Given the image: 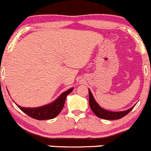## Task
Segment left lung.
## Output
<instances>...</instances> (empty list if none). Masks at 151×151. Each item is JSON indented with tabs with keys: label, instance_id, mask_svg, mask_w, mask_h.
I'll list each match as a JSON object with an SVG mask.
<instances>
[{
	"label": "left lung",
	"instance_id": "left-lung-1",
	"mask_svg": "<svg viewBox=\"0 0 151 151\" xmlns=\"http://www.w3.org/2000/svg\"><path fill=\"white\" fill-rule=\"evenodd\" d=\"M89 104L90 106V108L92 111L95 113V115L97 117H100L101 119H104V120H118V119L122 118L126 114H128L131 110L134 109L135 105L130 108L129 109L126 110V111H111L106 110L103 109L102 107L98 105V103L94 98L93 95H92V92L89 89Z\"/></svg>",
	"mask_w": 151,
	"mask_h": 151
}]
</instances>
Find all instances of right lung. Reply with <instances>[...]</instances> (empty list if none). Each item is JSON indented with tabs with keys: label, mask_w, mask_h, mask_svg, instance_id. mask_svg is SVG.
Here are the masks:
<instances>
[{
	"label": "right lung",
	"mask_w": 151,
	"mask_h": 151,
	"mask_svg": "<svg viewBox=\"0 0 151 151\" xmlns=\"http://www.w3.org/2000/svg\"><path fill=\"white\" fill-rule=\"evenodd\" d=\"M73 90V88L65 91L63 93L61 94L60 96L50 104L42 106L36 107V108H27V107H21L19 105L17 106L20 109H21L23 112L28 114L29 117L36 119L38 120H50L56 117L60 113L65 106V100L67 96Z\"/></svg>",
	"instance_id": "1"
}]
</instances>
